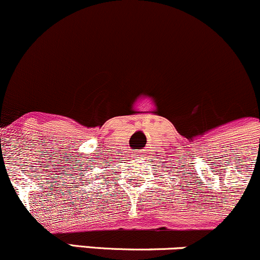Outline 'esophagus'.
<instances>
[{
  "mask_svg": "<svg viewBox=\"0 0 260 260\" xmlns=\"http://www.w3.org/2000/svg\"><path fill=\"white\" fill-rule=\"evenodd\" d=\"M143 153H144V151H143V150H138V149H137V150L133 151V155H134L133 157H140V156H143V155H144Z\"/></svg>",
  "mask_w": 260,
  "mask_h": 260,
  "instance_id": "1",
  "label": "esophagus"
}]
</instances>
